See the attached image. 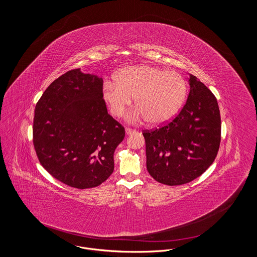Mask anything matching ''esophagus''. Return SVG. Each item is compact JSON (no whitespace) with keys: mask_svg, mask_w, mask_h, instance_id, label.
Segmentation results:
<instances>
[{"mask_svg":"<svg viewBox=\"0 0 257 257\" xmlns=\"http://www.w3.org/2000/svg\"><path fill=\"white\" fill-rule=\"evenodd\" d=\"M125 132H126V134L127 135H131L135 133V132H136V130H134V129H131V128H126V129H125Z\"/></svg>","mask_w":257,"mask_h":257,"instance_id":"obj_1","label":"esophagus"}]
</instances>
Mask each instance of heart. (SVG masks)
<instances>
[{"label": "heart", "instance_id": "heart-1", "mask_svg": "<svg viewBox=\"0 0 257 257\" xmlns=\"http://www.w3.org/2000/svg\"><path fill=\"white\" fill-rule=\"evenodd\" d=\"M187 93V82L181 74L150 65L123 68L114 75V82L104 83L102 90L113 116L120 117L135 97L137 107L127 115L128 121L147 119L153 125L172 119L181 110Z\"/></svg>", "mask_w": 257, "mask_h": 257}]
</instances>
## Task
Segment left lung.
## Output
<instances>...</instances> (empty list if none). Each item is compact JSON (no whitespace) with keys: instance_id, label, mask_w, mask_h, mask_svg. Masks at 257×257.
I'll use <instances>...</instances> for the list:
<instances>
[{"instance_id":"obj_1","label":"left lung","mask_w":257,"mask_h":257,"mask_svg":"<svg viewBox=\"0 0 257 257\" xmlns=\"http://www.w3.org/2000/svg\"><path fill=\"white\" fill-rule=\"evenodd\" d=\"M190 93L180 112L159 128L145 130L147 168L159 183L177 186L200 176L220 144V114L215 95L190 75Z\"/></svg>"}]
</instances>
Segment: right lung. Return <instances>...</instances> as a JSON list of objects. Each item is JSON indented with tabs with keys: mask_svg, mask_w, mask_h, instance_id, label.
Returning <instances> with one entry per match:
<instances>
[{
	"mask_svg": "<svg viewBox=\"0 0 257 257\" xmlns=\"http://www.w3.org/2000/svg\"><path fill=\"white\" fill-rule=\"evenodd\" d=\"M103 79L72 69L56 79L35 109L33 141L50 174L77 188L97 187L114 169L124 127L108 113Z\"/></svg>",
	"mask_w": 257,
	"mask_h": 257,
	"instance_id": "add662e5",
	"label": "right lung"
}]
</instances>
